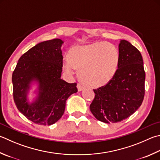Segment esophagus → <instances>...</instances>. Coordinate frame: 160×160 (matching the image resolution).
Masks as SVG:
<instances>
[{
  "instance_id": "34e87169",
  "label": "esophagus",
  "mask_w": 160,
  "mask_h": 160,
  "mask_svg": "<svg viewBox=\"0 0 160 160\" xmlns=\"http://www.w3.org/2000/svg\"><path fill=\"white\" fill-rule=\"evenodd\" d=\"M77 88H78V91L79 92H81V91H82V90L84 89V87L82 86V85H81L80 84H78V85H77Z\"/></svg>"
}]
</instances>
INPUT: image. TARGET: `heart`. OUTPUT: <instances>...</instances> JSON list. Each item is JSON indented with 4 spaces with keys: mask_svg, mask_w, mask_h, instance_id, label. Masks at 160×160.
Wrapping results in <instances>:
<instances>
[{
    "mask_svg": "<svg viewBox=\"0 0 160 160\" xmlns=\"http://www.w3.org/2000/svg\"><path fill=\"white\" fill-rule=\"evenodd\" d=\"M120 54L115 46L106 42L75 45L70 49L63 68L69 74L79 71L85 85L100 88L108 84L117 72Z\"/></svg>",
    "mask_w": 160,
    "mask_h": 160,
    "instance_id": "heart-1",
    "label": "heart"
}]
</instances>
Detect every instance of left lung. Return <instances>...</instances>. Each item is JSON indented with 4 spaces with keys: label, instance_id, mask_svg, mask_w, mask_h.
Wrapping results in <instances>:
<instances>
[{
    "label": "left lung",
    "instance_id": "left-lung-1",
    "mask_svg": "<svg viewBox=\"0 0 160 160\" xmlns=\"http://www.w3.org/2000/svg\"><path fill=\"white\" fill-rule=\"evenodd\" d=\"M120 63L114 78L107 84L94 89V99L90 110L98 120L115 123L132 115L143 102L145 79L141 52L125 40L118 45Z\"/></svg>",
    "mask_w": 160,
    "mask_h": 160
}]
</instances>
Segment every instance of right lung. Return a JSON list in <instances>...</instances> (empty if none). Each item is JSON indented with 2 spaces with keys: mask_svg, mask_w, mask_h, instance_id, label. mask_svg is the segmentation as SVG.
Returning a JSON list of instances; mask_svg holds the SVG:
<instances>
[{
  "mask_svg": "<svg viewBox=\"0 0 160 160\" xmlns=\"http://www.w3.org/2000/svg\"><path fill=\"white\" fill-rule=\"evenodd\" d=\"M63 43L59 38L38 43L19 58L12 73L17 108L38 124L57 122L64 112L66 100L78 92L76 83L61 78ZM31 92L32 98H29Z\"/></svg>",
  "mask_w": 160,
  "mask_h": 160,
  "instance_id": "right-lung-1",
  "label": "right lung"
}]
</instances>
